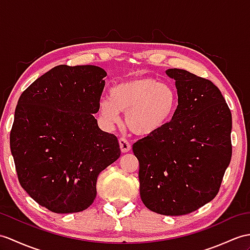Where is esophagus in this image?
Instances as JSON below:
<instances>
[{
  "instance_id": "esophagus-1",
  "label": "esophagus",
  "mask_w": 250,
  "mask_h": 250,
  "mask_svg": "<svg viewBox=\"0 0 250 250\" xmlns=\"http://www.w3.org/2000/svg\"><path fill=\"white\" fill-rule=\"evenodd\" d=\"M119 145H120L121 152L125 153V152H129L130 150H131V145H130V143L127 142L126 139L124 138V137H120V139H119Z\"/></svg>"
}]
</instances>
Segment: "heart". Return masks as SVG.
Returning a JSON list of instances; mask_svg holds the SVG:
<instances>
[{
    "mask_svg": "<svg viewBox=\"0 0 250 250\" xmlns=\"http://www.w3.org/2000/svg\"><path fill=\"white\" fill-rule=\"evenodd\" d=\"M178 104L176 90L151 77H142L115 85L111 99L102 98L99 113L106 124L125 113V125L136 135H149L162 129L172 117Z\"/></svg>",
    "mask_w": 250,
    "mask_h": 250,
    "instance_id": "1",
    "label": "heart"
}]
</instances>
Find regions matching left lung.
<instances>
[{
    "mask_svg": "<svg viewBox=\"0 0 250 250\" xmlns=\"http://www.w3.org/2000/svg\"><path fill=\"white\" fill-rule=\"evenodd\" d=\"M175 79L178 106L170 121L133 144L139 191L149 210L185 215L215 198L232 155V116L210 80L183 69Z\"/></svg>",
    "mask_w": 250,
    "mask_h": 250,
    "instance_id": "left-lung-1",
    "label": "left lung"
}]
</instances>
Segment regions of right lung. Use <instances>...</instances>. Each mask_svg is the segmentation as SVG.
<instances>
[{
	"mask_svg": "<svg viewBox=\"0 0 250 250\" xmlns=\"http://www.w3.org/2000/svg\"><path fill=\"white\" fill-rule=\"evenodd\" d=\"M106 72L91 65L52 68L22 92L10 151L26 193L48 210H86L99 173L120 156L118 139L102 131L99 111Z\"/></svg>",
	"mask_w": 250,
	"mask_h": 250,
	"instance_id": "1",
	"label": "right lung"
}]
</instances>
